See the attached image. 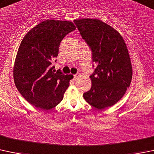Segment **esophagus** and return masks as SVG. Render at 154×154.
<instances>
[{
	"instance_id": "1",
	"label": "esophagus",
	"mask_w": 154,
	"mask_h": 154,
	"mask_svg": "<svg viewBox=\"0 0 154 154\" xmlns=\"http://www.w3.org/2000/svg\"><path fill=\"white\" fill-rule=\"evenodd\" d=\"M80 76H81V75H80V73H78V74H76L75 75H74V79H75V80H77V79H78L79 77H80Z\"/></svg>"
}]
</instances>
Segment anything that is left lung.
Returning a JSON list of instances; mask_svg holds the SVG:
<instances>
[{"instance_id":"obj_1","label":"left lung","mask_w":154,"mask_h":154,"mask_svg":"<svg viewBox=\"0 0 154 154\" xmlns=\"http://www.w3.org/2000/svg\"><path fill=\"white\" fill-rule=\"evenodd\" d=\"M97 65L90 76L91 88L83 94L85 101L97 109L114 106L125 94L132 79V66L120 34L97 19L74 20Z\"/></svg>"}]
</instances>
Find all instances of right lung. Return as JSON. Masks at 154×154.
Instances as JSON below:
<instances>
[{"mask_svg":"<svg viewBox=\"0 0 154 154\" xmlns=\"http://www.w3.org/2000/svg\"><path fill=\"white\" fill-rule=\"evenodd\" d=\"M75 29L71 21L46 20L32 28L22 40L13 77L20 94L36 108L50 110L63 98L73 76L54 72L51 64L58 55L60 42Z\"/></svg>","mask_w":154,"mask_h":154,"instance_id":"add662e5","label":"right lung"}]
</instances>
